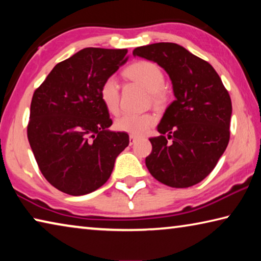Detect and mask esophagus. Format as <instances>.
<instances>
[{
    "instance_id": "obj_1",
    "label": "esophagus",
    "mask_w": 261,
    "mask_h": 261,
    "mask_svg": "<svg viewBox=\"0 0 261 261\" xmlns=\"http://www.w3.org/2000/svg\"><path fill=\"white\" fill-rule=\"evenodd\" d=\"M137 139H138V138H137V137L136 136H130L129 137V143H130V145H134L135 143H136V141H137Z\"/></svg>"
}]
</instances>
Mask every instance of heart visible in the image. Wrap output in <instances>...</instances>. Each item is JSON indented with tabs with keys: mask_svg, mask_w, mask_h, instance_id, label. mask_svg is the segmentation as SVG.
Masks as SVG:
<instances>
[{
	"mask_svg": "<svg viewBox=\"0 0 261 261\" xmlns=\"http://www.w3.org/2000/svg\"><path fill=\"white\" fill-rule=\"evenodd\" d=\"M124 74L132 81L139 83L147 88L152 101L155 105L166 102L167 95L163 90L165 74L158 64L151 61H138L124 70ZM99 96L105 108L110 114H116L120 108V85L115 77L106 78L101 84ZM156 123L152 114H123L115 121V127L118 131L126 132L132 136H143Z\"/></svg>",
	"mask_w": 261,
	"mask_h": 261,
	"instance_id": "obj_1",
	"label": "heart"
}]
</instances>
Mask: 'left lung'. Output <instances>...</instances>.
I'll return each instance as SVG.
<instances>
[{
  "mask_svg": "<svg viewBox=\"0 0 261 261\" xmlns=\"http://www.w3.org/2000/svg\"><path fill=\"white\" fill-rule=\"evenodd\" d=\"M135 56L154 61L169 74L176 100L149 139V173L171 188H189L214 169L230 138L231 100L214 68L184 47L158 42L137 47Z\"/></svg>",
  "mask_w": 261,
  "mask_h": 261,
  "instance_id": "1",
  "label": "left lung"
}]
</instances>
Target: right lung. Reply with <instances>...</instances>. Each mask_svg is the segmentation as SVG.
I'll list each match as a JSON object with an SVG mask.
<instances>
[{
    "label": "right lung",
    "mask_w": 261,
    "mask_h": 261,
    "mask_svg": "<svg viewBox=\"0 0 261 261\" xmlns=\"http://www.w3.org/2000/svg\"><path fill=\"white\" fill-rule=\"evenodd\" d=\"M126 49L84 48L57 63L34 91L29 143L39 169L60 191L83 196L107 182L129 145L99 96L101 84L126 62Z\"/></svg>",
    "instance_id": "obj_1"
}]
</instances>
